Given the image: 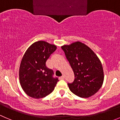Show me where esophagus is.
I'll return each instance as SVG.
<instances>
[{
	"label": "esophagus",
	"instance_id": "34e87169",
	"mask_svg": "<svg viewBox=\"0 0 120 120\" xmlns=\"http://www.w3.org/2000/svg\"><path fill=\"white\" fill-rule=\"evenodd\" d=\"M65 78V76H64V75H62V76H61V77H60V79H64Z\"/></svg>",
	"mask_w": 120,
	"mask_h": 120
}]
</instances>
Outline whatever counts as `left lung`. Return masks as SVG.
I'll list each match as a JSON object with an SVG mask.
<instances>
[{
    "label": "left lung",
    "mask_w": 120,
    "mask_h": 120,
    "mask_svg": "<svg viewBox=\"0 0 120 120\" xmlns=\"http://www.w3.org/2000/svg\"><path fill=\"white\" fill-rule=\"evenodd\" d=\"M75 75L68 85L70 91L81 98L94 95L104 82V71L100 59L87 45L77 41L61 46Z\"/></svg>",
    "instance_id": "1"
}]
</instances>
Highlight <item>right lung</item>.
Wrapping results in <instances>:
<instances>
[{
  "label": "right lung",
  "mask_w": 120,
  "mask_h": 120,
  "mask_svg": "<svg viewBox=\"0 0 120 120\" xmlns=\"http://www.w3.org/2000/svg\"><path fill=\"white\" fill-rule=\"evenodd\" d=\"M56 46L43 41L34 42L26 51L19 67L20 84L24 92L34 98H42L54 90L58 79L46 65Z\"/></svg>",
  "instance_id": "add662e5"
}]
</instances>
